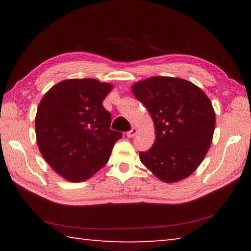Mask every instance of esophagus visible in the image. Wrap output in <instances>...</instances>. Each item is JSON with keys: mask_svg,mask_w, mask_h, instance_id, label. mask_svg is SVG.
<instances>
[{"mask_svg": "<svg viewBox=\"0 0 251 251\" xmlns=\"http://www.w3.org/2000/svg\"><path fill=\"white\" fill-rule=\"evenodd\" d=\"M136 133H137V128H135V127H133V128H131L129 131H127L126 135H127V137L131 138V137H134V136L136 135Z\"/></svg>", "mask_w": 251, "mask_h": 251, "instance_id": "obj_1", "label": "esophagus"}]
</instances>
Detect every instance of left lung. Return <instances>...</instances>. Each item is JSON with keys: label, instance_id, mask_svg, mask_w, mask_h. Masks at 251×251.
<instances>
[{"label": "left lung", "instance_id": "8db88e82", "mask_svg": "<svg viewBox=\"0 0 251 251\" xmlns=\"http://www.w3.org/2000/svg\"><path fill=\"white\" fill-rule=\"evenodd\" d=\"M133 94L150 112L156 139L142 163L165 182L184 179L195 172L209 150L215 130L211 101L188 80L154 76L133 86Z\"/></svg>", "mask_w": 251, "mask_h": 251}]
</instances>
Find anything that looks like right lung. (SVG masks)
Instances as JSON below:
<instances>
[{
  "label": "right lung",
  "mask_w": 251,
  "mask_h": 251,
  "mask_svg": "<svg viewBox=\"0 0 251 251\" xmlns=\"http://www.w3.org/2000/svg\"><path fill=\"white\" fill-rule=\"evenodd\" d=\"M112 85L93 78L66 79L46 93L37 108L35 133L40 151L58 175L84 181L107 163L122 138L110 129L103 106Z\"/></svg>",
  "instance_id": "1"
}]
</instances>
